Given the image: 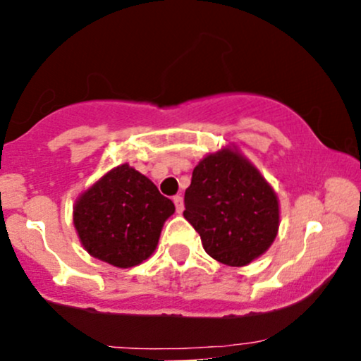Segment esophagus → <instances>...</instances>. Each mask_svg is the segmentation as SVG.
Instances as JSON below:
<instances>
[{
  "label": "esophagus",
  "mask_w": 361,
  "mask_h": 361,
  "mask_svg": "<svg viewBox=\"0 0 361 361\" xmlns=\"http://www.w3.org/2000/svg\"><path fill=\"white\" fill-rule=\"evenodd\" d=\"M173 202H175L176 212H178V214L183 212V209H185V205H183V197H181V195H176V197H173Z\"/></svg>",
  "instance_id": "esophagus-1"
}]
</instances>
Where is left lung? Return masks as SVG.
Masks as SVG:
<instances>
[{
	"instance_id": "left-lung-1",
	"label": "left lung",
	"mask_w": 361,
	"mask_h": 361,
	"mask_svg": "<svg viewBox=\"0 0 361 361\" xmlns=\"http://www.w3.org/2000/svg\"><path fill=\"white\" fill-rule=\"evenodd\" d=\"M183 215L200 234L207 255L229 267L259 258L280 226L276 193L234 146L195 166Z\"/></svg>"
}]
</instances>
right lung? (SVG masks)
Wrapping results in <instances>:
<instances>
[{"label": "right lung", "mask_w": 361, "mask_h": 361, "mask_svg": "<svg viewBox=\"0 0 361 361\" xmlns=\"http://www.w3.org/2000/svg\"><path fill=\"white\" fill-rule=\"evenodd\" d=\"M175 204L128 164L110 169L74 204L73 222L93 258L130 268L152 255Z\"/></svg>", "instance_id": "right-lung-1"}]
</instances>
